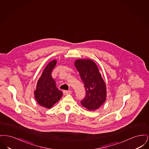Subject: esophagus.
I'll return each mask as SVG.
<instances>
[{"instance_id":"1","label":"esophagus","mask_w":149,"mask_h":149,"mask_svg":"<svg viewBox=\"0 0 149 149\" xmlns=\"http://www.w3.org/2000/svg\"><path fill=\"white\" fill-rule=\"evenodd\" d=\"M71 93V91H63V94H64V95H68V94H70Z\"/></svg>"}]
</instances>
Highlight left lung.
Here are the masks:
<instances>
[{"mask_svg":"<svg viewBox=\"0 0 149 149\" xmlns=\"http://www.w3.org/2000/svg\"><path fill=\"white\" fill-rule=\"evenodd\" d=\"M75 66L79 72L86 91L80 102L89 111L98 109L106 101V86L95 63L90 59L77 60Z\"/></svg>","mask_w":149,"mask_h":149,"instance_id":"left-lung-1","label":"left lung"}]
</instances>
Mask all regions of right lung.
<instances>
[{"instance_id": "add662e5", "label": "right lung", "mask_w": 149, "mask_h": 149, "mask_svg": "<svg viewBox=\"0 0 149 149\" xmlns=\"http://www.w3.org/2000/svg\"><path fill=\"white\" fill-rule=\"evenodd\" d=\"M56 63V60H52L46 66L37 81L34 92L37 103L49 109L61 99L63 94L57 89L56 82L51 77V72Z\"/></svg>"}]
</instances>
